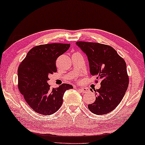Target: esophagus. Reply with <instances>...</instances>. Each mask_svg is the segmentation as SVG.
<instances>
[{
  "mask_svg": "<svg viewBox=\"0 0 145 145\" xmlns=\"http://www.w3.org/2000/svg\"><path fill=\"white\" fill-rule=\"evenodd\" d=\"M79 90H80L82 93H85L88 91V88H79Z\"/></svg>",
  "mask_w": 145,
  "mask_h": 145,
  "instance_id": "esophagus-1",
  "label": "esophagus"
}]
</instances>
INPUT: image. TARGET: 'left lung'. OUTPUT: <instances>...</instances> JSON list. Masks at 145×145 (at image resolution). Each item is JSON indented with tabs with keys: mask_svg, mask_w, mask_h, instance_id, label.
<instances>
[{
	"mask_svg": "<svg viewBox=\"0 0 145 145\" xmlns=\"http://www.w3.org/2000/svg\"><path fill=\"white\" fill-rule=\"evenodd\" d=\"M76 44L88 57L91 75L101 80L100 88L94 90L96 100L88 106L89 110L96 115L108 114L120 104L127 90L126 63L109 45L85 41Z\"/></svg>",
	"mask_w": 145,
	"mask_h": 145,
	"instance_id": "1",
	"label": "left lung"
}]
</instances>
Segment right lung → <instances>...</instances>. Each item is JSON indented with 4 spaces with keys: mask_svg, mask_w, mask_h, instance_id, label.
<instances>
[{
    "mask_svg": "<svg viewBox=\"0 0 145 145\" xmlns=\"http://www.w3.org/2000/svg\"><path fill=\"white\" fill-rule=\"evenodd\" d=\"M70 44L51 43L30 49L18 70V88L25 102L35 112L49 116L56 112L63 104L64 93L72 85L63 84L51 89L49 75L57 72L56 60L68 50Z\"/></svg>",
    "mask_w": 145,
    "mask_h": 145,
    "instance_id": "1",
    "label": "right lung"
}]
</instances>
